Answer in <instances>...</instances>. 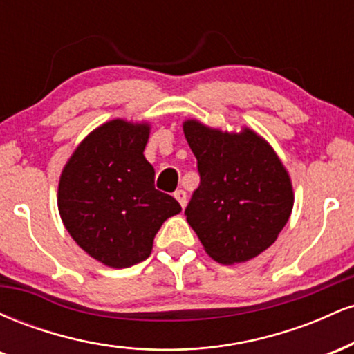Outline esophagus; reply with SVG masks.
I'll return each mask as SVG.
<instances>
[{
    "label": "esophagus",
    "mask_w": 354,
    "mask_h": 354,
    "mask_svg": "<svg viewBox=\"0 0 354 354\" xmlns=\"http://www.w3.org/2000/svg\"><path fill=\"white\" fill-rule=\"evenodd\" d=\"M174 198H176L178 203H180L181 208H185V206H186V191L176 189V191H174Z\"/></svg>",
    "instance_id": "obj_1"
}]
</instances>
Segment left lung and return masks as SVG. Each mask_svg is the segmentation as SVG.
Segmentation results:
<instances>
[{
    "label": "left lung",
    "instance_id": "left-lung-1",
    "mask_svg": "<svg viewBox=\"0 0 354 354\" xmlns=\"http://www.w3.org/2000/svg\"><path fill=\"white\" fill-rule=\"evenodd\" d=\"M183 131L200 173L185 214L206 253L223 265L263 253L281 233L295 201L278 154L250 128L228 133L188 120Z\"/></svg>",
    "mask_w": 354,
    "mask_h": 354
}]
</instances>
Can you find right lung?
I'll use <instances>...</instances> for the list:
<instances>
[{
  "label": "right lung",
  "mask_w": 354,
  "mask_h": 354,
  "mask_svg": "<svg viewBox=\"0 0 354 354\" xmlns=\"http://www.w3.org/2000/svg\"><path fill=\"white\" fill-rule=\"evenodd\" d=\"M148 138V123L108 121L81 141L61 173L64 228L106 266L148 258L158 230L181 211L173 196L154 188V168L143 154Z\"/></svg>",
  "instance_id": "obj_1"
}]
</instances>
